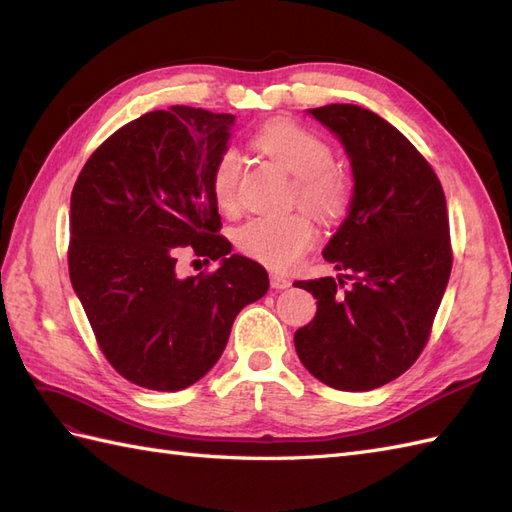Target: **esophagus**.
<instances>
[{
	"instance_id": "obj_1",
	"label": "esophagus",
	"mask_w": 512,
	"mask_h": 512,
	"mask_svg": "<svg viewBox=\"0 0 512 512\" xmlns=\"http://www.w3.org/2000/svg\"><path fill=\"white\" fill-rule=\"evenodd\" d=\"M269 282H271V288H273V290H284V288L290 286L288 277H284V275H280V273H271Z\"/></svg>"
}]
</instances>
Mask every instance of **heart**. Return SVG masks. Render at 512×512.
Listing matches in <instances>:
<instances>
[{
    "mask_svg": "<svg viewBox=\"0 0 512 512\" xmlns=\"http://www.w3.org/2000/svg\"><path fill=\"white\" fill-rule=\"evenodd\" d=\"M252 145L294 175V196L314 209L324 222L342 220L350 209L354 185L346 170L331 164L333 149L318 134L292 121H269L254 136ZM241 177L239 153L228 147L213 162L211 192L218 205L237 203ZM316 241V226L305 211L288 215H260L239 226V252L273 271H288Z\"/></svg>",
    "mask_w": 512,
    "mask_h": 512,
    "instance_id": "b5f03b06",
    "label": "heart"
}]
</instances>
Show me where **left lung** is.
Returning a JSON list of instances; mask_svg holds the SVG:
<instances>
[{"mask_svg": "<svg viewBox=\"0 0 512 512\" xmlns=\"http://www.w3.org/2000/svg\"><path fill=\"white\" fill-rule=\"evenodd\" d=\"M342 141L354 177L348 218L324 247L343 277L294 282L314 320L294 333L305 369L337 391H371L421 356L451 277L446 198L418 149L354 104L309 108Z\"/></svg>", "mask_w": 512, "mask_h": 512, "instance_id": "obj_1", "label": "left lung"}]
</instances>
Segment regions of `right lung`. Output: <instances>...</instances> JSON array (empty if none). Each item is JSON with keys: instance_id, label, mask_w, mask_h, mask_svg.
<instances>
[{"instance_id": "1", "label": "right lung", "mask_w": 512, "mask_h": 512, "mask_svg": "<svg viewBox=\"0 0 512 512\" xmlns=\"http://www.w3.org/2000/svg\"><path fill=\"white\" fill-rule=\"evenodd\" d=\"M235 115L170 106L91 153L70 198V282L106 361L151 391H181L218 363L237 314L269 275L230 254L211 168ZM221 267L181 281L178 247Z\"/></svg>"}]
</instances>
